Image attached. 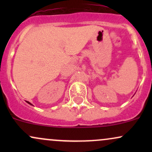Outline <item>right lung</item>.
I'll return each instance as SVG.
<instances>
[{"label":"right lung","mask_w":152,"mask_h":152,"mask_svg":"<svg viewBox=\"0 0 152 152\" xmlns=\"http://www.w3.org/2000/svg\"><path fill=\"white\" fill-rule=\"evenodd\" d=\"M27 102V103H28V104H30V105H32V104H31V103H30V102Z\"/></svg>","instance_id":"add662e5"}]
</instances>
